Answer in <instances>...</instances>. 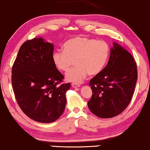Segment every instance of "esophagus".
<instances>
[{"label": "esophagus", "mask_w": 150, "mask_h": 150, "mask_svg": "<svg viewBox=\"0 0 150 150\" xmlns=\"http://www.w3.org/2000/svg\"><path fill=\"white\" fill-rule=\"evenodd\" d=\"M71 86H72L73 88H78V87H80V85L76 83H72L71 84Z\"/></svg>", "instance_id": "1"}]
</instances>
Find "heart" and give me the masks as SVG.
<instances>
[{"instance_id":"obj_1","label":"heart","mask_w":150,"mask_h":150,"mask_svg":"<svg viewBox=\"0 0 150 150\" xmlns=\"http://www.w3.org/2000/svg\"><path fill=\"white\" fill-rule=\"evenodd\" d=\"M110 47L104 41L78 36L66 41L64 51L53 53L52 60L56 68L67 71L74 61L75 67L66 74L68 81L80 83L88 74L95 76L103 70L109 57Z\"/></svg>"}]
</instances>
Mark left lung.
<instances>
[{
  "label": "left lung",
  "mask_w": 150,
  "mask_h": 150,
  "mask_svg": "<svg viewBox=\"0 0 150 150\" xmlns=\"http://www.w3.org/2000/svg\"><path fill=\"white\" fill-rule=\"evenodd\" d=\"M107 66L90 80L92 97L88 107L95 116L110 118L125 110L133 97L137 68L133 56L113 43Z\"/></svg>",
  "instance_id": "left-lung-1"
}]
</instances>
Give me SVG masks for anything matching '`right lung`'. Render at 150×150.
<instances>
[{"instance_id":"add662e5","label":"right lung","mask_w":150,"mask_h":150,"mask_svg":"<svg viewBox=\"0 0 150 150\" xmlns=\"http://www.w3.org/2000/svg\"><path fill=\"white\" fill-rule=\"evenodd\" d=\"M53 46L40 37L25 41L12 68L17 103L26 116L41 123L53 122L62 116L70 88V83L61 84L64 77L52 60Z\"/></svg>"}]
</instances>
